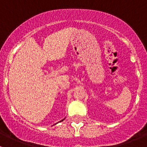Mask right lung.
Instances as JSON below:
<instances>
[{"instance_id": "add662e5", "label": "right lung", "mask_w": 147, "mask_h": 147, "mask_svg": "<svg viewBox=\"0 0 147 147\" xmlns=\"http://www.w3.org/2000/svg\"><path fill=\"white\" fill-rule=\"evenodd\" d=\"M64 119H63V120H61V121H63V120H64Z\"/></svg>"}]
</instances>
